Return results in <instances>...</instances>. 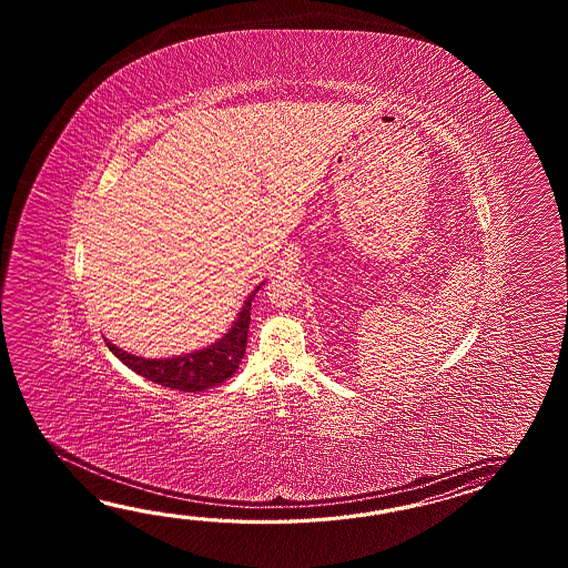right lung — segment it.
I'll return each instance as SVG.
<instances>
[{"mask_svg":"<svg viewBox=\"0 0 568 568\" xmlns=\"http://www.w3.org/2000/svg\"><path fill=\"white\" fill-rule=\"evenodd\" d=\"M262 284L255 286L252 294L243 301L242 311L231 323L227 333H223V337L206 345L203 349L182 353L174 357H164V359H145L142 355H133V353L120 349L109 338H105V343H108L109 351L125 367H130L135 374L142 375L154 384H160V386L172 387L179 392H203L209 387L219 386L235 374L242 363L245 343H247L252 301H254L255 292L262 288Z\"/></svg>","mask_w":568,"mask_h":568,"instance_id":"obj_1","label":"right lung"}]
</instances>
